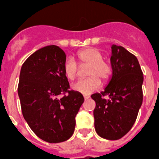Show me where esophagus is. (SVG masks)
<instances>
[{
	"mask_svg": "<svg viewBox=\"0 0 159 159\" xmlns=\"http://www.w3.org/2000/svg\"><path fill=\"white\" fill-rule=\"evenodd\" d=\"M83 97H84L85 100H88L90 98V96H88V95H84Z\"/></svg>",
	"mask_w": 159,
	"mask_h": 159,
	"instance_id": "obj_1",
	"label": "esophagus"
}]
</instances>
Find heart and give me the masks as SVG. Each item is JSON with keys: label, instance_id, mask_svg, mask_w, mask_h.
<instances>
[{"label": "heart", "instance_id": "obj_1", "mask_svg": "<svg viewBox=\"0 0 159 159\" xmlns=\"http://www.w3.org/2000/svg\"><path fill=\"white\" fill-rule=\"evenodd\" d=\"M80 65H88L87 75L88 78L80 80L72 85L75 92L88 95L101 87V81H107L111 73V67L108 62L102 59V53L97 48H86L77 52ZM78 65L72 58H67L63 64V72L67 79L74 80L77 75Z\"/></svg>", "mask_w": 159, "mask_h": 159}]
</instances>
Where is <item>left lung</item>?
Returning <instances> with one entry per match:
<instances>
[{
  "mask_svg": "<svg viewBox=\"0 0 159 159\" xmlns=\"http://www.w3.org/2000/svg\"><path fill=\"white\" fill-rule=\"evenodd\" d=\"M112 76L105 90L92 95L95 129L102 138L117 140L130 130L143 102V72L137 57L121 46H111ZM104 96L108 98L105 99Z\"/></svg>",
  "mask_w": 159,
  "mask_h": 159,
  "instance_id": "left-lung-1",
  "label": "left lung"
}]
</instances>
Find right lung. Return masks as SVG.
I'll use <instances>...</instances> for the list:
<instances>
[{"label": "right lung", "mask_w": 159, "mask_h": 159, "mask_svg": "<svg viewBox=\"0 0 159 159\" xmlns=\"http://www.w3.org/2000/svg\"><path fill=\"white\" fill-rule=\"evenodd\" d=\"M65 61L66 54L58 46H46L25 60L20 73L18 95L24 118L39 138L51 143L72 135L75 117L84 102L80 92L69 91Z\"/></svg>", "instance_id": "1"}]
</instances>
